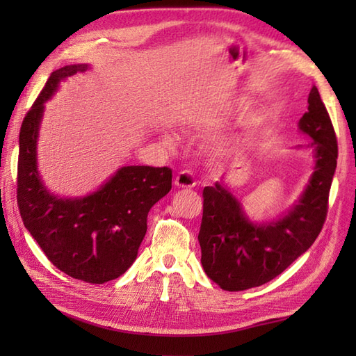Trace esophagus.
Returning <instances> with one entry per match:
<instances>
[{"label": "esophagus", "mask_w": 356, "mask_h": 356, "mask_svg": "<svg viewBox=\"0 0 356 356\" xmlns=\"http://www.w3.org/2000/svg\"><path fill=\"white\" fill-rule=\"evenodd\" d=\"M174 185L177 188H194L195 186V179L190 171H180L176 179H174Z\"/></svg>", "instance_id": "esophagus-1"}]
</instances>
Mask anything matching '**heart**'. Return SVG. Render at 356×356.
<instances>
[{
    "label": "heart",
    "mask_w": 356,
    "mask_h": 356,
    "mask_svg": "<svg viewBox=\"0 0 356 356\" xmlns=\"http://www.w3.org/2000/svg\"><path fill=\"white\" fill-rule=\"evenodd\" d=\"M241 105H243V101L236 99V101H232L231 104H228V107H226L225 110L226 111H237V110L241 108Z\"/></svg>",
    "instance_id": "obj_1"
}]
</instances>
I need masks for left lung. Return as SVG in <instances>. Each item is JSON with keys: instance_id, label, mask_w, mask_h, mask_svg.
<instances>
[{"instance_id": "left-lung-1", "label": "left lung", "mask_w": 356, "mask_h": 356, "mask_svg": "<svg viewBox=\"0 0 356 356\" xmlns=\"http://www.w3.org/2000/svg\"><path fill=\"white\" fill-rule=\"evenodd\" d=\"M307 104V111L298 120V130L312 142L295 149L312 151L314 171L287 211L270 220L254 222L223 180L203 190L199 232L202 266L225 291L251 289L282 274L312 246L326 220L338 145L315 86Z\"/></svg>"}]
</instances>
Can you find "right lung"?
<instances>
[{
	"mask_svg": "<svg viewBox=\"0 0 356 356\" xmlns=\"http://www.w3.org/2000/svg\"><path fill=\"white\" fill-rule=\"evenodd\" d=\"M90 64L61 67L22 120L18 159V207L36 243L55 266L82 282L102 284L120 277L138 257L151 207L171 190L170 168L120 166L97 190L64 197L45 186L38 170V139L45 102L59 84Z\"/></svg>",
	"mask_w": 356,
	"mask_h": 356,
	"instance_id": "add662e5",
	"label": "right lung"
}]
</instances>
